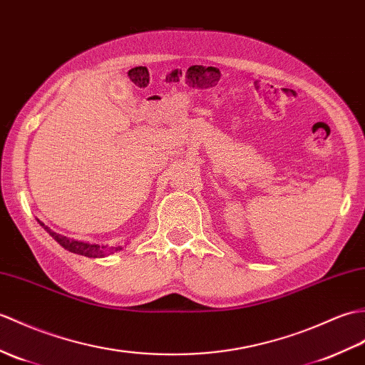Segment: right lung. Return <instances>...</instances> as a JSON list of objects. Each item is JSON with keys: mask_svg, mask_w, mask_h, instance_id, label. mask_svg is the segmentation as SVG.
Wrapping results in <instances>:
<instances>
[{"mask_svg": "<svg viewBox=\"0 0 365 365\" xmlns=\"http://www.w3.org/2000/svg\"><path fill=\"white\" fill-rule=\"evenodd\" d=\"M40 225L45 228V230L53 236V238L62 245L63 249L70 250L73 253H78V255L82 257H88V258H101V257H106L110 255V253H113L116 250H121V247H110L107 249L106 245H98V244H88V242H81V241H74L66 238V236L62 235H57L56 232L51 230L49 227H46L43 222H40Z\"/></svg>", "mask_w": 365, "mask_h": 365, "instance_id": "add662e5", "label": "right lung"}]
</instances>
